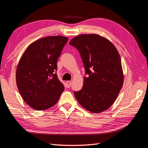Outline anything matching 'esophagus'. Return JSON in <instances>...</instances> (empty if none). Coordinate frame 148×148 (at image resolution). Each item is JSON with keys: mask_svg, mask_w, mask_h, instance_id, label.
<instances>
[{"mask_svg": "<svg viewBox=\"0 0 148 148\" xmlns=\"http://www.w3.org/2000/svg\"><path fill=\"white\" fill-rule=\"evenodd\" d=\"M71 82L70 81H66V87L68 88H69L70 87V86H71Z\"/></svg>", "mask_w": 148, "mask_h": 148, "instance_id": "obj_1", "label": "esophagus"}]
</instances>
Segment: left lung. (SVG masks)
Masks as SVG:
<instances>
[{
	"mask_svg": "<svg viewBox=\"0 0 148 148\" xmlns=\"http://www.w3.org/2000/svg\"><path fill=\"white\" fill-rule=\"evenodd\" d=\"M79 52L85 69L83 86L74 91L84 108L99 113L113 104L123 83L121 59L117 49L108 39L95 34H81L69 42Z\"/></svg>",
	"mask_w": 148,
	"mask_h": 148,
	"instance_id": "8db88e82",
	"label": "left lung"
}]
</instances>
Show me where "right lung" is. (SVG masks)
<instances>
[{
    "label": "right lung",
    "mask_w": 148,
    "mask_h": 148,
    "mask_svg": "<svg viewBox=\"0 0 148 148\" xmlns=\"http://www.w3.org/2000/svg\"><path fill=\"white\" fill-rule=\"evenodd\" d=\"M68 38L54 36L40 39L26 49L18 65L16 85L26 104L37 110L59 101L65 87L58 79L57 62Z\"/></svg>",
    "instance_id": "right-lung-1"
}]
</instances>
